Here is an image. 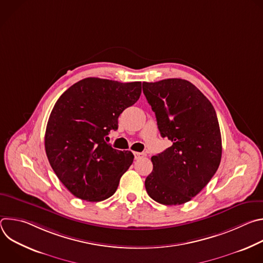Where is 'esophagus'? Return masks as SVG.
I'll list each match as a JSON object with an SVG mask.
<instances>
[{
    "mask_svg": "<svg viewBox=\"0 0 263 263\" xmlns=\"http://www.w3.org/2000/svg\"><path fill=\"white\" fill-rule=\"evenodd\" d=\"M134 156H135V159H140V158H144L146 155L143 152H134Z\"/></svg>",
    "mask_w": 263,
    "mask_h": 263,
    "instance_id": "1",
    "label": "esophagus"
}]
</instances>
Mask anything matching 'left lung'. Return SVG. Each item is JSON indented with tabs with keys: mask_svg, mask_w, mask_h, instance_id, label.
Instances as JSON below:
<instances>
[{
	"mask_svg": "<svg viewBox=\"0 0 263 263\" xmlns=\"http://www.w3.org/2000/svg\"><path fill=\"white\" fill-rule=\"evenodd\" d=\"M158 129L172 145L151 158L144 182L147 195L163 205L191 201L208 184L221 158V137L210 101L191 82L165 79L143 82Z\"/></svg>",
	"mask_w": 263,
	"mask_h": 263,
	"instance_id": "8db88e82",
	"label": "left lung"
}]
</instances>
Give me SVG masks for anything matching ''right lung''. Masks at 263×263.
Here are the masks:
<instances>
[{"label": "right lung", "instance_id": "add662e5", "mask_svg": "<svg viewBox=\"0 0 263 263\" xmlns=\"http://www.w3.org/2000/svg\"><path fill=\"white\" fill-rule=\"evenodd\" d=\"M140 93L141 82L86 78L56 102L47 125L46 153L56 176L74 197L100 202L117 192L134 156L105 140Z\"/></svg>", "mask_w": 263, "mask_h": 263}]
</instances>
